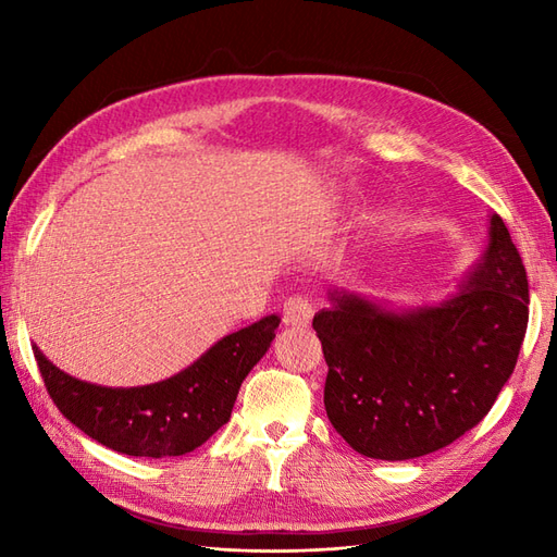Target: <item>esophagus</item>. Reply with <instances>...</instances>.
Wrapping results in <instances>:
<instances>
[{
	"instance_id": "34e87169",
	"label": "esophagus",
	"mask_w": 557,
	"mask_h": 557,
	"mask_svg": "<svg viewBox=\"0 0 557 557\" xmlns=\"http://www.w3.org/2000/svg\"><path fill=\"white\" fill-rule=\"evenodd\" d=\"M315 313V304L309 297H289L282 311V323L292 327H306Z\"/></svg>"
}]
</instances>
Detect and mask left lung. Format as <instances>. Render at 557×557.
Segmentation results:
<instances>
[{
    "label": "left lung",
    "mask_w": 557,
    "mask_h": 557,
    "mask_svg": "<svg viewBox=\"0 0 557 557\" xmlns=\"http://www.w3.org/2000/svg\"><path fill=\"white\" fill-rule=\"evenodd\" d=\"M313 315L327 363L325 411L357 453L431 455L491 411L529 323V282L512 236L491 215L481 263L453 297L413 311L333 289Z\"/></svg>",
    "instance_id": "left-lung-1"
}]
</instances>
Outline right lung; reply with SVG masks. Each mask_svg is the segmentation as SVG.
<instances>
[{
	"label": "right lung",
	"mask_w": 557,
	"mask_h": 557,
	"mask_svg": "<svg viewBox=\"0 0 557 557\" xmlns=\"http://www.w3.org/2000/svg\"><path fill=\"white\" fill-rule=\"evenodd\" d=\"M277 315L236 330L168 381L140 387H102L59 371L33 347L57 409L92 441L132 457H180L203 445L232 417L248 371L263 359Z\"/></svg>",
	"instance_id": "right-lung-1"
}]
</instances>
